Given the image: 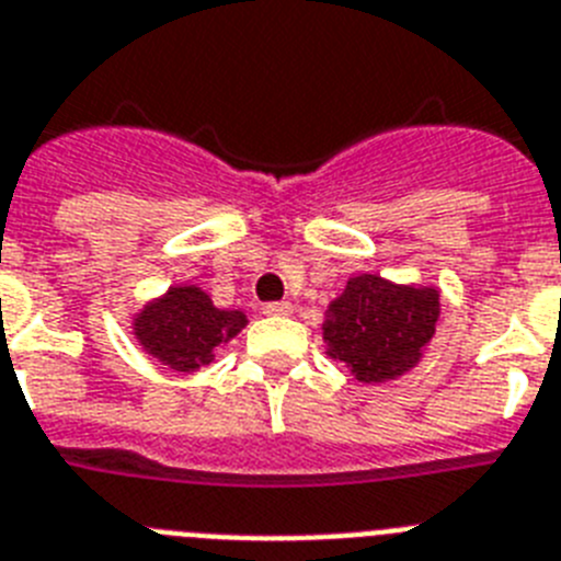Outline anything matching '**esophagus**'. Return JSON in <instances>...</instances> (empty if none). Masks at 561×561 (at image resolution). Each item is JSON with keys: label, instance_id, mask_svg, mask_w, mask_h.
Returning a JSON list of instances; mask_svg holds the SVG:
<instances>
[{"label": "esophagus", "instance_id": "obj_1", "mask_svg": "<svg viewBox=\"0 0 561 561\" xmlns=\"http://www.w3.org/2000/svg\"><path fill=\"white\" fill-rule=\"evenodd\" d=\"M290 301H267V305H262V313L265 316H287L290 313Z\"/></svg>", "mask_w": 561, "mask_h": 561}]
</instances>
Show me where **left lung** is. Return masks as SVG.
Masks as SVG:
<instances>
[{"label": "left lung", "mask_w": 561, "mask_h": 561, "mask_svg": "<svg viewBox=\"0 0 561 561\" xmlns=\"http://www.w3.org/2000/svg\"><path fill=\"white\" fill-rule=\"evenodd\" d=\"M437 313L440 301L432 287H398L381 276H355L330 305L328 353L347 364L358 381H389L415 367L435 333Z\"/></svg>", "instance_id": "1"}]
</instances>
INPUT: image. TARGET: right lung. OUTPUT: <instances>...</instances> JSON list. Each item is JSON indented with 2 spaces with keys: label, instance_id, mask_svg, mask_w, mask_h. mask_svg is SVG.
I'll return each mask as SVG.
<instances>
[{
  "label": "right lung",
  "instance_id": "right-lung-1",
  "mask_svg": "<svg viewBox=\"0 0 561 561\" xmlns=\"http://www.w3.org/2000/svg\"><path fill=\"white\" fill-rule=\"evenodd\" d=\"M245 328L240 310H217L199 287H172L135 321V335L154 358L178 373H194L214 358V347Z\"/></svg>",
  "mask_w": 561,
  "mask_h": 561
}]
</instances>
